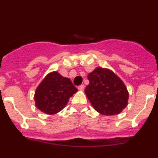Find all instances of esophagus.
Masks as SVG:
<instances>
[{
	"instance_id": "34e87169",
	"label": "esophagus",
	"mask_w": 158,
	"mask_h": 158,
	"mask_svg": "<svg viewBox=\"0 0 158 158\" xmlns=\"http://www.w3.org/2000/svg\"><path fill=\"white\" fill-rule=\"evenodd\" d=\"M78 90H80V91H83L84 89H85V85H79L77 87Z\"/></svg>"
}]
</instances>
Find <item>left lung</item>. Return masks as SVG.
I'll use <instances>...</instances> for the list:
<instances>
[{"instance_id":"8db88e82","label":"left lung","mask_w":158,"mask_h":158,"mask_svg":"<svg viewBox=\"0 0 158 158\" xmlns=\"http://www.w3.org/2000/svg\"><path fill=\"white\" fill-rule=\"evenodd\" d=\"M85 93L96 111L117 115L127 106L129 93L123 81L110 69L97 67L88 75Z\"/></svg>"}]
</instances>
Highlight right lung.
<instances>
[{
    "label": "right lung",
    "instance_id": "obj_1",
    "mask_svg": "<svg viewBox=\"0 0 158 158\" xmlns=\"http://www.w3.org/2000/svg\"><path fill=\"white\" fill-rule=\"evenodd\" d=\"M77 92L70 79L64 77L57 71L46 76L35 93L38 109L48 115L59 112L66 105L69 98Z\"/></svg>",
    "mask_w": 158,
    "mask_h": 158
}]
</instances>
